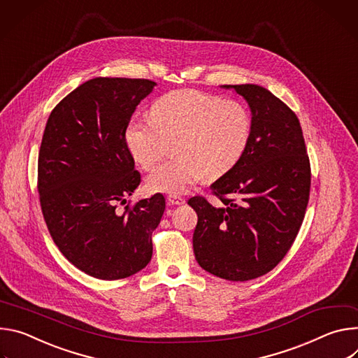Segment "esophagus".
<instances>
[{"instance_id":"1","label":"esophagus","mask_w":358,"mask_h":358,"mask_svg":"<svg viewBox=\"0 0 358 358\" xmlns=\"http://www.w3.org/2000/svg\"><path fill=\"white\" fill-rule=\"evenodd\" d=\"M168 203L172 205V206H180V205H185V197L182 196H176V194H169L168 196Z\"/></svg>"}]
</instances>
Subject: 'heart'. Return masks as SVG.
<instances>
[{
  "label": "heart",
  "instance_id": "heart-1",
  "mask_svg": "<svg viewBox=\"0 0 358 358\" xmlns=\"http://www.w3.org/2000/svg\"><path fill=\"white\" fill-rule=\"evenodd\" d=\"M252 134L248 108L196 90H179L157 98L149 116L135 113L125 142L135 162L150 171L173 143L175 161L159 165L145 180L152 193L183 194L203 175L219 178L245 153Z\"/></svg>",
  "mask_w": 358,
  "mask_h": 358
}]
</instances>
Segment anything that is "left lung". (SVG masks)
I'll list each match as a JSON object with an SVG mask.
<instances>
[{"instance_id":"1","label":"left lung","mask_w":358,"mask_h":358,"mask_svg":"<svg viewBox=\"0 0 358 358\" xmlns=\"http://www.w3.org/2000/svg\"><path fill=\"white\" fill-rule=\"evenodd\" d=\"M245 98L252 134L242 157L210 185L224 206L190 197L197 213L193 252L220 279H256L286 256L303 223L310 194V162L296 113L268 90L222 85ZM229 195V198L225 196Z\"/></svg>"}]
</instances>
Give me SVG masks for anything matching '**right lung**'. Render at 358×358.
<instances>
[{"mask_svg":"<svg viewBox=\"0 0 358 358\" xmlns=\"http://www.w3.org/2000/svg\"><path fill=\"white\" fill-rule=\"evenodd\" d=\"M155 87L149 79H90L54 108L44 131L38 192L45 223L68 262L101 280L146 267L165 212L161 193L116 212L141 183L125 129Z\"/></svg>","mask_w":358,"mask_h":358,"instance_id":"obj_1","label":"right lung"}]
</instances>
